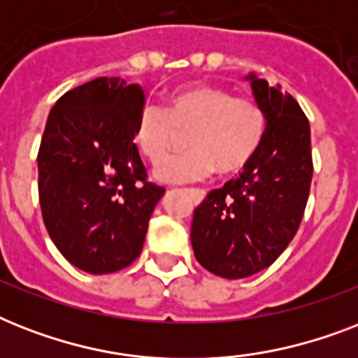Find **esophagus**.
<instances>
[{
	"mask_svg": "<svg viewBox=\"0 0 358 358\" xmlns=\"http://www.w3.org/2000/svg\"><path fill=\"white\" fill-rule=\"evenodd\" d=\"M193 196H195L196 202H201L202 199L206 196V193H204V191H201V189H195V191H193Z\"/></svg>",
	"mask_w": 358,
	"mask_h": 358,
	"instance_id": "esophagus-1",
	"label": "esophagus"
}]
</instances>
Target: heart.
Returning a JSON list of instances; mask_svg holds the SVG:
<instances>
[{
	"mask_svg": "<svg viewBox=\"0 0 358 358\" xmlns=\"http://www.w3.org/2000/svg\"><path fill=\"white\" fill-rule=\"evenodd\" d=\"M266 115L255 100L234 96L223 87L191 83L167 96L165 108L145 106L134 129L135 146L152 165L165 162L187 134V154L156 171L167 184L208 178L213 171L232 176L250 165L266 135Z\"/></svg>",
	"mask_w": 358,
	"mask_h": 358,
	"instance_id": "1",
	"label": "heart"
}]
</instances>
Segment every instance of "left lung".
Wrapping results in <instances>:
<instances>
[{
  "instance_id": "left-lung-1",
  "label": "left lung",
  "mask_w": 358,
  "mask_h": 358,
  "mask_svg": "<svg viewBox=\"0 0 358 358\" xmlns=\"http://www.w3.org/2000/svg\"><path fill=\"white\" fill-rule=\"evenodd\" d=\"M266 115L262 146L238 178L213 189L193 213L191 245L202 267L223 278L266 269L294 239L312 182L310 124L288 92L247 76Z\"/></svg>"
}]
</instances>
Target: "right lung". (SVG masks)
I'll list each match as a JSON object with an SVG mask.
<instances>
[{"mask_svg": "<svg viewBox=\"0 0 358 358\" xmlns=\"http://www.w3.org/2000/svg\"><path fill=\"white\" fill-rule=\"evenodd\" d=\"M145 94L120 78L64 92L38 148L42 219L61 255L91 275L120 271L141 255L165 189L146 180L134 143Z\"/></svg>", "mask_w": 358, "mask_h": 358, "instance_id": "right-lung-1", "label": "right lung"}]
</instances>
